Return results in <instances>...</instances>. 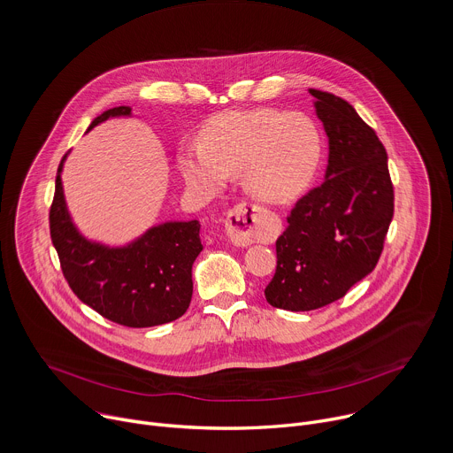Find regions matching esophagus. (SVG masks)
Wrapping results in <instances>:
<instances>
[{"label":"esophagus","mask_w":453,"mask_h":453,"mask_svg":"<svg viewBox=\"0 0 453 453\" xmlns=\"http://www.w3.org/2000/svg\"><path fill=\"white\" fill-rule=\"evenodd\" d=\"M263 213L254 204H238L227 213L226 233L234 245L247 247L254 243L261 234H265L261 226Z\"/></svg>","instance_id":"obj_1"}]
</instances>
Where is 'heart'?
<instances>
[{
    "label": "heart",
    "mask_w": 453,
    "mask_h": 453,
    "mask_svg": "<svg viewBox=\"0 0 453 453\" xmlns=\"http://www.w3.org/2000/svg\"><path fill=\"white\" fill-rule=\"evenodd\" d=\"M322 160V138L304 113L273 108L231 110L208 122L203 142L180 150L188 185L222 188L242 171L247 192L265 203H288L313 183Z\"/></svg>",
    "instance_id": "obj_1"
}]
</instances>
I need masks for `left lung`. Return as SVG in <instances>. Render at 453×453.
<instances>
[{"instance_id":"obj_1","label":"left lung","mask_w":453,"mask_h":453,"mask_svg":"<svg viewBox=\"0 0 453 453\" xmlns=\"http://www.w3.org/2000/svg\"><path fill=\"white\" fill-rule=\"evenodd\" d=\"M329 138L320 187L298 199L275 242L268 304L288 311L324 308L377 265L393 219L388 155L375 131L345 99L310 88Z\"/></svg>"}]
</instances>
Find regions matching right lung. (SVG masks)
<instances>
[{
	"label": "right lung",
	"instance_id": "add662e5",
	"mask_svg": "<svg viewBox=\"0 0 453 453\" xmlns=\"http://www.w3.org/2000/svg\"><path fill=\"white\" fill-rule=\"evenodd\" d=\"M111 117H131V108L106 110L88 129ZM65 158L57 173L50 231L74 295L106 320L126 327H155L183 317L194 291L192 265L203 250L199 220L153 226L122 247L92 242L78 231L65 204Z\"/></svg>",
	"mask_w": 453,
	"mask_h": 453
}]
</instances>
